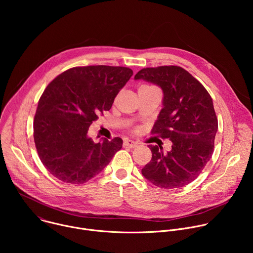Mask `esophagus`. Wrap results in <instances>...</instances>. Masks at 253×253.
<instances>
[{"label":"esophagus","mask_w":253,"mask_h":253,"mask_svg":"<svg viewBox=\"0 0 253 253\" xmlns=\"http://www.w3.org/2000/svg\"><path fill=\"white\" fill-rule=\"evenodd\" d=\"M123 145H124V147H128V148H136L138 146V144L136 142H134L133 140H125Z\"/></svg>","instance_id":"1"}]
</instances>
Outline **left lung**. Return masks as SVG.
<instances>
[{
  "label": "left lung",
  "mask_w": 253,
  "mask_h": 253,
  "mask_svg": "<svg viewBox=\"0 0 253 253\" xmlns=\"http://www.w3.org/2000/svg\"><path fill=\"white\" fill-rule=\"evenodd\" d=\"M134 79L162 89L163 106L152 133L172 142L167 152L149 145L152 159L142 175L160 188L183 187L198 177L213 153L218 122L212 98L199 81L178 66L142 69Z\"/></svg>",
  "instance_id": "1"
}]
</instances>
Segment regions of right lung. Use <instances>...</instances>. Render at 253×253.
Returning a JSON list of instances; mask_svg holds the SVG:
<instances>
[{"label":"right lung","instance_id":"add662e5","mask_svg":"<svg viewBox=\"0 0 253 253\" xmlns=\"http://www.w3.org/2000/svg\"><path fill=\"white\" fill-rule=\"evenodd\" d=\"M133 71L126 67H75L56 77L42 94L34 119V140L46 169L66 183L83 184L122 148L123 140L95 143L88 130L109 111Z\"/></svg>","mask_w":253,"mask_h":253}]
</instances>
